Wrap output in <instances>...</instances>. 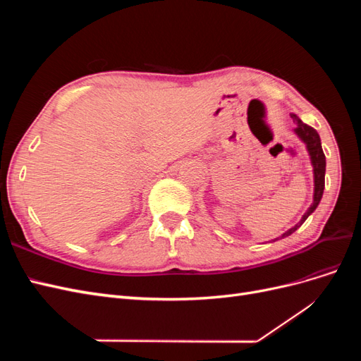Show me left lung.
Segmentation results:
<instances>
[{
	"instance_id": "1",
	"label": "left lung",
	"mask_w": 361,
	"mask_h": 361,
	"mask_svg": "<svg viewBox=\"0 0 361 361\" xmlns=\"http://www.w3.org/2000/svg\"><path fill=\"white\" fill-rule=\"evenodd\" d=\"M290 117L295 122V125H297L293 129V133L298 135V138L305 145V147H307L309 157H310V162H312V167H313V182H314L313 202L309 206V209L305 211V214L301 216L300 223H297L293 227H290L289 231H286L280 238H276V239L286 238V236L292 235L295 231H297L298 227H301V224L305 220H307L309 215H312L316 207H318V204L322 199V194H324V187H325V155L322 152L319 134L316 133V129H313L312 126L302 123V120L297 114H290ZM276 239H274V241H276Z\"/></svg>"
}]
</instances>
